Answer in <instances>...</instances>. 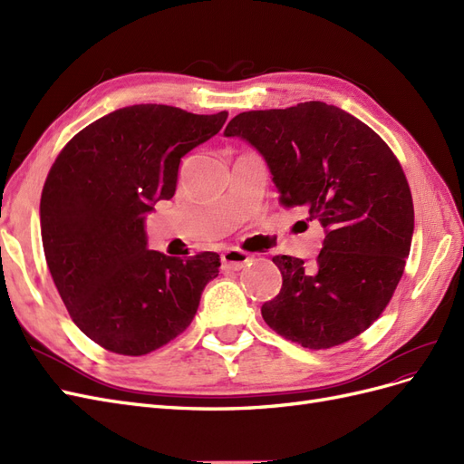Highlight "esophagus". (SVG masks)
<instances>
[{
	"mask_svg": "<svg viewBox=\"0 0 464 464\" xmlns=\"http://www.w3.org/2000/svg\"><path fill=\"white\" fill-rule=\"evenodd\" d=\"M251 261V257L246 254V251L240 249H227L222 254V266L224 269H230V271H240L244 266Z\"/></svg>",
	"mask_w": 464,
	"mask_h": 464,
	"instance_id": "obj_1",
	"label": "esophagus"
}]
</instances>
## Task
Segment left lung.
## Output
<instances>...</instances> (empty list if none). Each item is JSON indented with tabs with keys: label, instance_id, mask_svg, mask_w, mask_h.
<instances>
[{
	"label": "left lung",
	"instance_id": "obj_1",
	"mask_svg": "<svg viewBox=\"0 0 464 464\" xmlns=\"http://www.w3.org/2000/svg\"><path fill=\"white\" fill-rule=\"evenodd\" d=\"M265 159L285 207L325 228L317 261L275 256L283 288L266 325L304 348L354 339L382 315L409 257L414 207L392 150L366 123L325 102L242 111L224 130Z\"/></svg>",
	"mask_w": 464,
	"mask_h": 464
}]
</instances>
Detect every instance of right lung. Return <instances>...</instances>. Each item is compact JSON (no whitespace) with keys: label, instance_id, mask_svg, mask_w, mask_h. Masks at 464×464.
Segmentation results:
<instances>
[{"label":"right lung","instance_id":"add662e5","mask_svg":"<svg viewBox=\"0 0 464 464\" xmlns=\"http://www.w3.org/2000/svg\"><path fill=\"white\" fill-rule=\"evenodd\" d=\"M227 118L120 108L79 131L50 168L40 199L48 269L75 325L110 353L143 356L176 339L218 275L215 251L179 259L149 249L145 218L174 198L181 157Z\"/></svg>","mask_w":464,"mask_h":464}]
</instances>
